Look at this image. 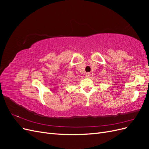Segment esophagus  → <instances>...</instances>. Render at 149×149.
<instances>
[{"instance_id": "1", "label": "esophagus", "mask_w": 149, "mask_h": 149, "mask_svg": "<svg viewBox=\"0 0 149 149\" xmlns=\"http://www.w3.org/2000/svg\"><path fill=\"white\" fill-rule=\"evenodd\" d=\"M85 75H86V77H89L90 75H91V73H86Z\"/></svg>"}]
</instances>
